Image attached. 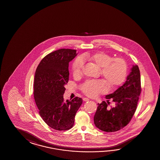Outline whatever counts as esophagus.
Returning <instances> with one entry per match:
<instances>
[{
  "label": "esophagus",
  "mask_w": 160,
  "mask_h": 160,
  "mask_svg": "<svg viewBox=\"0 0 160 160\" xmlns=\"http://www.w3.org/2000/svg\"><path fill=\"white\" fill-rule=\"evenodd\" d=\"M89 100V99H88V98H83V101H85V102L88 101Z\"/></svg>",
  "instance_id": "obj_1"
}]
</instances>
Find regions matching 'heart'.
<instances>
[{
	"label": "heart",
	"mask_w": 160,
	"mask_h": 160,
	"mask_svg": "<svg viewBox=\"0 0 160 160\" xmlns=\"http://www.w3.org/2000/svg\"><path fill=\"white\" fill-rule=\"evenodd\" d=\"M83 60H88L101 68L100 73L108 87L114 89L121 85L126 78L127 67L122 58H113L104 52L86 53L75 60L72 65L74 77L82 74ZM82 92L89 97H95L107 92V86L102 81H88L81 86Z\"/></svg>",
	"instance_id": "obj_1"
}]
</instances>
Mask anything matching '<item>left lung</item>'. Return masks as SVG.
Wrapping results in <instances>:
<instances>
[{"label":"left lung","mask_w":160,"mask_h":160,"mask_svg":"<svg viewBox=\"0 0 160 160\" xmlns=\"http://www.w3.org/2000/svg\"><path fill=\"white\" fill-rule=\"evenodd\" d=\"M141 92L140 71L137 65H134L123 85L105 96L107 102L102 101L98 104L94 116L95 126L108 132L117 131L126 126L137 109ZM109 99L114 104L113 108L108 106Z\"/></svg>","instance_id":"obj_1"}]
</instances>
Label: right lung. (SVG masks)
I'll return each mask as SVG.
<instances>
[{
	"mask_svg": "<svg viewBox=\"0 0 160 160\" xmlns=\"http://www.w3.org/2000/svg\"><path fill=\"white\" fill-rule=\"evenodd\" d=\"M77 51L60 49L41 60L34 75V98L39 113L52 128L65 131L71 128L75 116L82 105L78 97L64 100L63 94L69 79V62L77 56Z\"/></svg>",
	"mask_w": 160,
	"mask_h": 160,
	"instance_id": "1",
	"label": "right lung"
}]
</instances>
